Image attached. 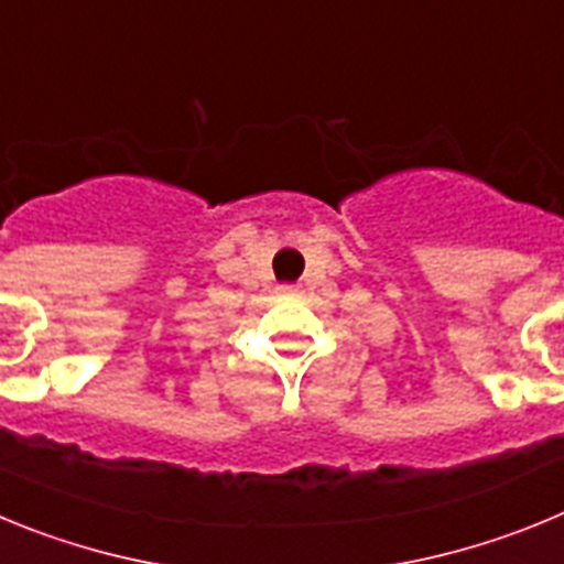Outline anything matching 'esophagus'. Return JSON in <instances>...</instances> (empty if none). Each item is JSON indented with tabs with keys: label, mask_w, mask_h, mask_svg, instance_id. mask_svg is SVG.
Listing matches in <instances>:
<instances>
[{
	"label": "esophagus",
	"mask_w": 564,
	"mask_h": 564,
	"mask_svg": "<svg viewBox=\"0 0 564 564\" xmlns=\"http://www.w3.org/2000/svg\"><path fill=\"white\" fill-rule=\"evenodd\" d=\"M279 293H282V296H296V288H279Z\"/></svg>",
	"instance_id": "esophagus-1"
}]
</instances>
